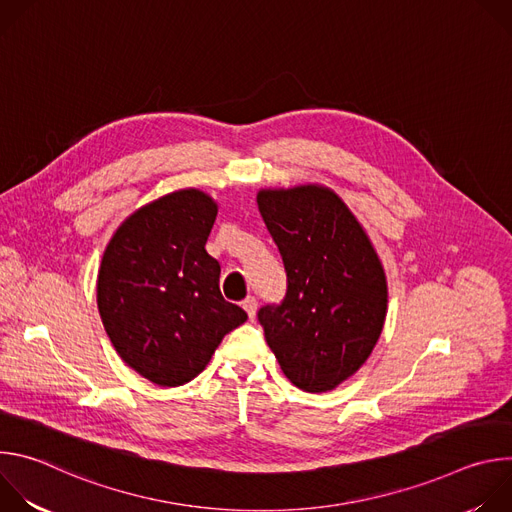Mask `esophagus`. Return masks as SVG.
<instances>
[{
  "label": "esophagus",
  "mask_w": 512,
  "mask_h": 512,
  "mask_svg": "<svg viewBox=\"0 0 512 512\" xmlns=\"http://www.w3.org/2000/svg\"><path fill=\"white\" fill-rule=\"evenodd\" d=\"M243 308L247 312V316L253 320L255 318V312H257V300L253 296H249L247 300H243Z\"/></svg>",
  "instance_id": "obj_1"
}]
</instances>
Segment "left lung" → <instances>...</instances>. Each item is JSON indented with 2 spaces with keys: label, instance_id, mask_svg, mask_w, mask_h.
I'll use <instances>...</instances> for the list:
<instances>
[{
  "label": "left lung",
  "instance_id": "obj_1",
  "mask_svg": "<svg viewBox=\"0 0 512 512\" xmlns=\"http://www.w3.org/2000/svg\"><path fill=\"white\" fill-rule=\"evenodd\" d=\"M257 206L279 249L285 296L257 320L283 375L330 391L373 352L387 312L383 265L354 214L330 190H263Z\"/></svg>",
  "mask_w": 512,
  "mask_h": 512
}]
</instances>
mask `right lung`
Wrapping results in <instances>:
<instances>
[{
    "label": "right lung",
    "mask_w": 512,
    "mask_h": 512,
    "mask_svg": "<svg viewBox=\"0 0 512 512\" xmlns=\"http://www.w3.org/2000/svg\"><path fill=\"white\" fill-rule=\"evenodd\" d=\"M216 204L180 190L133 212L105 249L97 302L119 356L141 377L178 387L204 371L247 320L223 298L221 265L204 249Z\"/></svg>",
    "instance_id": "obj_1"
}]
</instances>
